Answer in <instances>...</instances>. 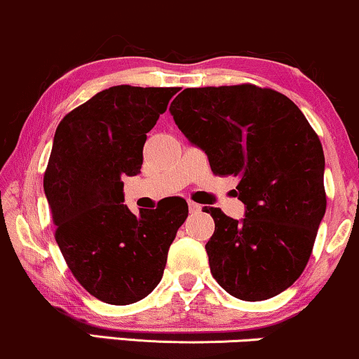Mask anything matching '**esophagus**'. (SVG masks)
Here are the masks:
<instances>
[{
    "label": "esophagus",
    "mask_w": 359,
    "mask_h": 359,
    "mask_svg": "<svg viewBox=\"0 0 359 359\" xmlns=\"http://www.w3.org/2000/svg\"><path fill=\"white\" fill-rule=\"evenodd\" d=\"M187 204H189V210H191L192 214H197V212H201V209L202 207L197 204V202H194V201H187Z\"/></svg>",
    "instance_id": "esophagus-1"
}]
</instances>
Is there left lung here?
Masks as SVG:
<instances>
[{
    "mask_svg": "<svg viewBox=\"0 0 359 359\" xmlns=\"http://www.w3.org/2000/svg\"><path fill=\"white\" fill-rule=\"evenodd\" d=\"M170 114L214 174L239 177L244 219L205 207L215 222L205 244L214 279L243 301L286 291L303 274L326 212L316 132L286 95L249 83L185 88Z\"/></svg>",
    "mask_w": 359,
    "mask_h": 359,
    "instance_id": "8db88e82",
    "label": "left lung"
}]
</instances>
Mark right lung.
<instances>
[{"mask_svg": "<svg viewBox=\"0 0 359 359\" xmlns=\"http://www.w3.org/2000/svg\"><path fill=\"white\" fill-rule=\"evenodd\" d=\"M177 88L110 86L63 116L43 177L55 239L72 274L107 304L144 299L161 283L167 252L187 219L184 198L135 215L125 175L140 174L147 133Z\"/></svg>", "mask_w": 359, "mask_h": 359, "instance_id": "add662e5", "label": "right lung"}]
</instances>
